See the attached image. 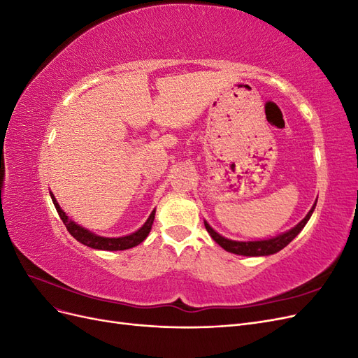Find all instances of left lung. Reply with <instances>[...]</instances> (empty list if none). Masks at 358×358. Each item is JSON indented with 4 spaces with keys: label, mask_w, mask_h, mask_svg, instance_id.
Returning <instances> with one entry per match:
<instances>
[{
    "label": "left lung",
    "mask_w": 358,
    "mask_h": 358,
    "mask_svg": "<svg viewBox=\"0 0 358 358\" xmlns=\"http://www.w3.org/2000/svg\"><path fill=\"white\" fill-rule=\"evenodd\" d=\"M315 209V204L312 206V209L308 212V215L305 216V220H301L294 229H291L289 231L276 236L273 239H267V241H257V242H236V241H230L225 239L221 234L216 233L212 227L204 221V227L208 233L210 234L212 239L218 243L221 248H224L225 251L237 254V255H248V257H259V255H270L279 252L280 249H284L294 237L303 230V227L306 225V222L309 221L310 215Z\"/></svg>",
    "instance_id": "obj_1"
}]
</instances>
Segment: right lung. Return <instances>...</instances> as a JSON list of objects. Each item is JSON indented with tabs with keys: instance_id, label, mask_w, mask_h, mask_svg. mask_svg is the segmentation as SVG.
<instances>
[{
	"instance_id": "1",
	"label": "right lung",
	"mask_w": 358,
	"mask_h": 358,
	"mask_svg": "<svg viewBox=\"0 0 358 358\" xmlns=\"http://www.w3.org/2000/svg\"><path fill=\"white\" fill-rule=\"evenodd\" d=\"M50 197H52L53 204H55L59 218L62 220L64 225L67 227L69 233L74 237V239L86 246H90V248L103 249V251H124V249H129L133 246H137L138 243H142L148 237L150 229H152L154 218H155V210H152V213H150L145 225L140 230H137L136 233L129 234V236H124V237H101V236H95L94 233L82 229L80 225L69 220V216L59 208V204L55 200V197H53L52 192H50Z\"/></svg>"
}]
</instances>
